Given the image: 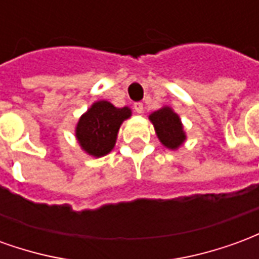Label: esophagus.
<instances>
[{
  "instance_id": "34e87169",
  "label": "esophagus",
  "mask_w": 259,
  "mask_h": 259,
  "mask_svg": "<svg viewBox=\"0 0 259 259\" xmlns=\"http://www.w3.org/2000/svg\"><path fill=\"white\" fill-rule=\"evenodd\" d=\"M135 111L137 113H143V109H144V107H143V104H141V102H136L135 104Z\"/></svg>"
}]
</instances>
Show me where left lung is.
Returning <instances> with one entry per match:
<instances>
[{
	"label": "left lung",
	"instance_id": "1",
	"mask_svg": "<svg viewBox=\"0 0 259 259\" xmlns=\"http://www.w3.org/2000/svg\"><path fill=\"white\" fill-rule=\"evenodd\" d=\"M158 139L169 150H178L186 140V133L179 115L170 107H162L150 115Z\"/></svg>",
	"mask_w": 259,
	"mask_h": 259
}]
</instances>
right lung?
<instances>
[{
	"mask_svg": "<svg viewBox=\"0 0 259 259\" xmlns=\"http://www.w3.org/2000/svg\"><path fill=\"white\" fill-rule=\"evenodd\" d=\"M132 116L127 107L116 108L108 101H97L80 116L76 139L81 150L91 157H104L112 151L123 120Z\"/></svg>",
	"mask_w": 259,
	"mask_h": 259,
	"instance_id": "1",
	"label": "right lung"
}]
</instances>
